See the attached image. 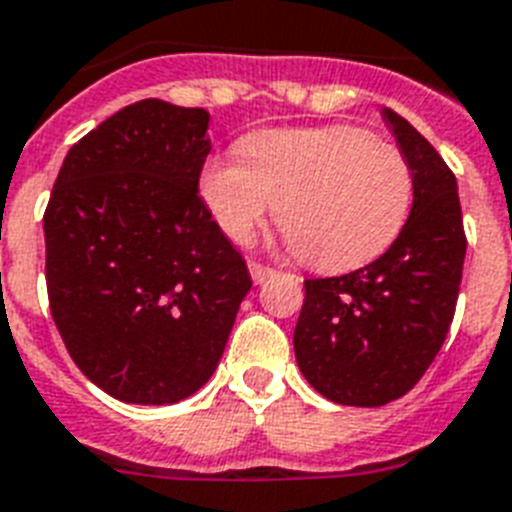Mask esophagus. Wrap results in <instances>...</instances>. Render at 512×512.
<instances>
[{
    "label": "esophagus",
    "mask_w": 512,
    "mask_h": 512,
    "mask_svg": "<svg viewBox=\"0 0 512 512\" xmlns=\"http://www.w3.org/2000/svg\"><path fill=\"white\" fill-rule=\"evenodd\" d=\"M247 265H249V273H252V281H255V284H263L265 278L276 276V268H268V265L257 263V260H249Z\"/></svg>",
    "instance_id": "34e87169"
}]
</instances>
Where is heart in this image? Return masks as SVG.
Segmentation results:
<instances>
[{
	"instance_id": "obj_1",
	"label": "heart",
	"mask_w": 512,
	"mask_h": 512,
	"mask_svg": "<svg viewBox=\"0 0 512 512\" xmlns=\"http://www.w3.org/2000/svg\"><path fill=\"white\" fill-rule=\"evenodd\" d=\"M242 160L213 157L199 194L220 231L247 242L276 202L294 255L318 270L378 257L405 226L415 178L402 149L355 126L270 128L239 144Z\"/></svg>"
}]
</instances>
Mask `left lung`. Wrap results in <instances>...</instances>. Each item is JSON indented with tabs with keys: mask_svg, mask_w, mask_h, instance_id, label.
Masks as SVG:
<instances>
[{
	"mask_svg": "<svg viewBox=\"0 0 512 512\" xmlns=\"http://www.w3.org/2000/svg\"><path fill=\"white\" fill-rule=\"evenodd\" d=\"M384 120L413 168L410 218L365 268L307 278L294 328L299 371L339 405H386L421 381L447 339L463 278L455 173L397 112L386 107Z\"/></svg>",
	"mask_w": 512,
	"mask_h": 512,
	"instance_id": "8db88e82",
	"label": "left lung"
}]
</instances>
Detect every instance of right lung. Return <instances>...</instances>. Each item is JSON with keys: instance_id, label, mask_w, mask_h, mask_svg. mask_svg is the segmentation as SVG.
Masks as SVG:
<instances>
[{"instance_id": "1", "label": "right lung", "mask_w": 512, "mask_h": 512, "mask_svg": "<svg viewBox=\"0 0 512 512\" xmlns=\"http://www.w3.org/2000/svg\"><path fill=\"white\" fill-rule=\"evenodd\" d=\"M207 123L202 107L162 99L123 107L70 147L44 213L54 326L120 402L197 392L252 286L197 191Z\"/></svg>"}]
</instances>
